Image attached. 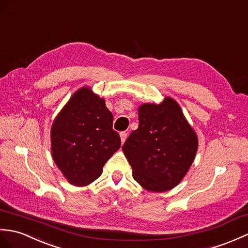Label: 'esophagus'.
Segmentation results:
<instances>
[{"mask_svg":"<svg viewBox=\"0 0 248 248\" xmlns=\"http://www.w3.org/2000/svg\"><path fill=\"white\" fill-rule=\"evenodd\" d=\"M119 136H120V140H122V142L124 143L125 141V140H126V136H128V133H126V132H122V133L119 134Z\"/></svg>","mask_w":248,"mask_h":248,"instance_id":"1","label":"esophagus"}]
</instances>
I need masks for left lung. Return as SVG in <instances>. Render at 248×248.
I'll return each instance as SVG.
<instances>
[{"instance_id": "8db88e82", "label": "left lung", "mask_w": 248, "mask_h": 248, "mask_svg": "<svg viewBox=\"0 0 248 248\" xmlns=\"http://www.w3.org/2000/svg\"><path fill=\"white\" fill-rule=\"evenodd\" d=\"M138 129L123 146L132 175L150 192H165L181 183L198 151V135L180 105L167 96L138 107Z\"/></svg>"}]
</instances>
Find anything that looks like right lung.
Returning a JSON list of instances; mask_svg holds the SVG:
<instances>
[{
  "label": "right lung",
  "instance_id": "obj_1",
  "mask_svg": "<svg viewBox=\"0 0 248 248\" xmlns=\"http://www.w3.org/2000/svg\"><path fill=\"white\" fill-rule=\"evenodd\" d=\"M105 98L82 86L61 108L50 129V151L66 181L83 187L97 180L120 148Z\"/></svg>",
  "mask_w": 248,
  "mask_h": 248
}]
</instances>
